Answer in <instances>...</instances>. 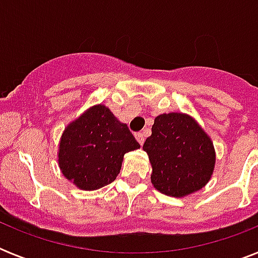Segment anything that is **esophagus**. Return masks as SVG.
I'll list each match as a JSON object with an SVG mask.
<instances>
[{
    "label": "esophagus",
    "instance_id": "1",
    "mask_svg": "<svg viewBox=\"0 0 258 258\" xmlns=\"http://www.w3.org/2000/svg\"><path fill=\"white\" fill-rule=\"evenodd\" d=\"M135 138H137V141L141 143V145H143L145 143V139H146V134L145 133H137L135 134Z\"/></svg>",
    "mask_w": 258,
    "mask_h": 258
}]
</instances>
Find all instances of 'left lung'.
Returning <instances> with one entry per match:
<instances>
[{
    "label": "left lung",
    "mask_w": 258,
    "mask_h": 258,
    "mask_svg": "<svg viewBox=\"0 0 258 258\" xmlns=\"http://www.w3.org/2000/svg\"><path fill=\"white\" fill-rule=\"evenodd\" d=\"M143 150L151 163V183L158 191L182 198L206 186L216 166L213 142L187 113L158 115Z\"/></svg>",
    "instance_id": "obj_1"
}]
</instances>
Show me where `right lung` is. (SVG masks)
<instances>
[{
	"mask_svg": "<svg viewBox=\"0 0 258 258\" xmlns=\"http://www.w3.org/2000/svg\"><path fill=\"white\" fill-rule=\"evenodd\" d=\"M139 147L127 124L108 107L96 104L66 127L58 143V167L80 190H97L115 180L124 154Z\"/></svg>",
	"mask_w": 258,
	"mask_h": 258,
	"instance_id": "right-lung-1",
	"label": "right lung"
}]
</instances>
